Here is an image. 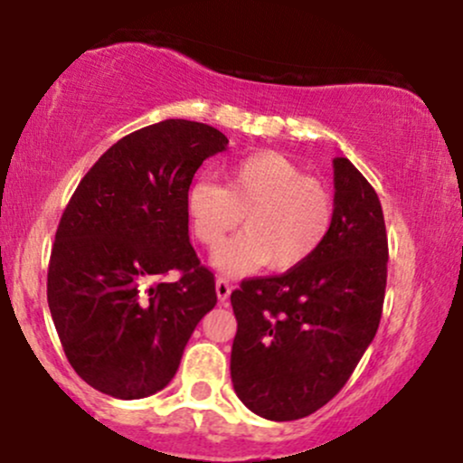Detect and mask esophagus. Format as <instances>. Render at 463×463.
Listing matches in <instances>:
<instances>
[{"label":"esophagus","mask_w":463,"mask_h":463,"mask_svg":"<svg viewBox=\"0 0 463 463\" xmlns=\"http://www.w3.org/2000/svg\"><path fill=\"white\" fill-rule=\"evenodd\" d=\"M215 291H217V298H220V302H226L228 296H231V291H232V283L228 279H224V276H220V279L215 280Z\"/></svg>","instance_id":"34e87169"}]
</instances>
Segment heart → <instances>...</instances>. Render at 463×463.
Segmentation results:
<instances>
[{
  "instance_id": "heart-1",
  "label": "heart",
  "mask_w": 463,
  "mask_h": 463,
  "mask_svg": "<svg viewBox=\"0 0 463 463\" xmlns=\"http://www.w3.org/2000/svg\"><path fill=\"white\" fill-rule=\"evenodd\" d=\"M224 184L195 180L187 191L191 231L215 250L241 220L243 232L215 254L228 274L265 265L291 272L326 241L333 226V198L322 183L279 152H257L224 169Z\"/></svg>"
}]
</instances>
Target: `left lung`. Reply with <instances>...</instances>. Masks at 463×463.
Listing matches in <instances>:
<instances>
[{
    "instance_id": "1",
    "label": "left lung",
    "mask_w": 463,
    "mask_h": 463,
    "mask_svg": "<svg viewBox=\"0 0 463 463\" xmlns=\"http://www.w3.org/2000/svg\"><path fill=\"white\" fill-rule=\"evenodd\" d=\"M335 215L300 268L241 280L231 294L237 335L231 376L257 416L317 411L346 385L374 339L387 283V232L376 191L348 158L333 161Z\"/></svg>"
}]
</instances>
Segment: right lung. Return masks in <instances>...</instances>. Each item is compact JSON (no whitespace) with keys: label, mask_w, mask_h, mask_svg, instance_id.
Here are the masks:
<instances>
[{"label":"right lung","mask_w":463,"mask_h":463,"mask_svg":"<svg viewBox=\"0 0 463 463\" xmlns=\"http://www.w3.org/2000/svg\"><path fill=\"white\" fill-rule=\"evenodd\" d=\"M228 139L213 126L165 119L109 147L73 191L52 248L47 302L69 364L121 401L163 390L215 276L189 243L194 174ZM178 271L179 280L160 279Z\"/></svg>","instance_id":"1"}]
</instances>
